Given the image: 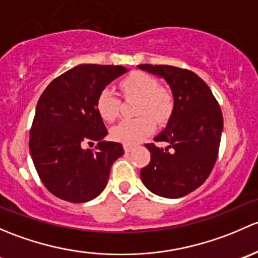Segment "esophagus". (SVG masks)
<instances>
[{
  "mask_svg": "<svg viewBox=\"0 0 258 258\" xmlns=\"http://www.w3.org/2000/svg\"><path fill=\"white\" fill-rule=\"evenodd\" d=\"M134 149V147L133 145H129V144H124V150H125V153H130V151Z\"/></svg>",
  "mask_w": 258,
  "mask_h": 258,
  "instance_id": "34e87169",
  "label": "esophagus"
}]
</instances>
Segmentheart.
I'll list each match as a JSON object with an SVG mask.
<instances>
[{
    "label": "heart",
    "instance_id": "1",
    "mask_svg": "<svg viewBox=\"0 0 258 258\" xmlns=\"http://www.w3.org/2000/svg\"><path fill=\"white\" fill-rule=\"evenodd\" d=\"M121 93L125 98L137 97V113L142 116L125 119L111 129V137L116 142L134 145L150 135L155 128L154 119L164 120L172 109V95L169 90L159 87L158 79L143 72H133L120 81ZM95 108L104 120L114 121L120 111V99L113 89L104 88L99 92Z\"/></svg>",
    "mask_w": 258,
    "mask_h": 258
}]
</instances>
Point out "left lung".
<instances>
[{
	"label": "left lung",
	"mask_w": 258,
	"mask_h": 258,
	"mask_svg": "<svg viewBox=\"0 0 258 258\" xmlns=\"http://www.w3.org/2000/svg\"><path fill=\"white\" fill-rule=\"evenodd\" d=\"M138 68L165 79L174 95L168 125L154 138L155 143H166V148L145 144L151 159L140 177L155 195L182 198L205 182L216 163L224 128L221 108L194 72L172 66Z\"/></svg>",
	"instance_id": "left-lung-1"
}]
</instances>
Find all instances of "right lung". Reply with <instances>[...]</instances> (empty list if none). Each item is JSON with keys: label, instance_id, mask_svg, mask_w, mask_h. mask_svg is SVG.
I'll list each match as a JSON object with an SVG mask.
<instances>
[{"label": "right lung", "instance_id": "add662e5", "mask_svg": "<svg viewBox=\"0 0 258 258\" xmlns=\"http://www.w3.org/2000/svg\"><path fill=\"white\" fill-rule=\"evenodd\" d=\"M121 66L79 64L53 79L37 103L30 151L39 179L50 194L78 204L107 186L110 168L123 145L104 142L108 130L95 108L102 89L126 73ZM98 142L95 151L86 144Z\"/></svg>", "mask_w": 258, "mask_h": 258}]
</instances>
